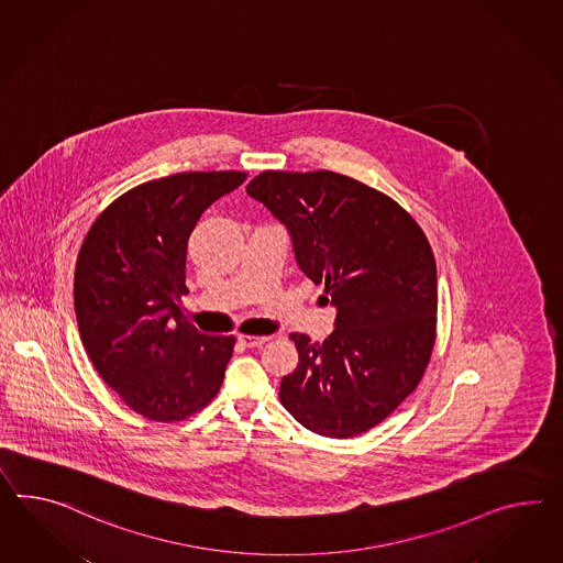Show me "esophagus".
Masks as SVG:
<instances>
[{"label":"esophagus","instance_id":"esophagus-1","mask_svg":"<svg viewBox=\"0 0 563 563\" xmlns=\"http://www.w3.org/2000/svg\"><path fill=\"white\" fill-rule=\"evenodd\" d=\"M236 339L245 346H261L269 341V336H255V334H239Z\"/></svg>","mask_w":563,"mask_h":563}]
</instances>
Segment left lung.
Here are the masks:
<instances>
[{
  "instance_id": "1",
  "label": "left lung",
  "mask_w": 563,
  "mask_h": 563,
  "mask_svg": "<svg viewBox=\"0 0 563 563\" xmlns=\"http://www.w3.org/2000/svg\"><path fill=\"white\" fill-rule=\"evenodd\" d=\"M286 224L298 267L336 308L322 343L291 332L300 363L279 400L308 431L349 439L388 418L424 374L437 332V265L417 220L334 172H263L246 186Z\"/></svg>"
}]
</instances>
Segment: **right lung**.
I'll list each match as a JSON object with an SVG mask.
<instances>
[{
  "mask_svg": "<svg viewBox=\"0 0 563 563\" xmlns=\"http://www.w3.org/2000/svg\"><path fill=\"white\" fill-rule=\"evenodd\" d=\"M241 172H189L141 184L110 203L75 265V317L101 379L141 417L174 422L212 402L234 336L198 331L179 310L188 239Z\"/></svg>",
  "mask_w": 563,
  "mask_h": 563,
  "instance_id": "1",
  "label": "right lung"
}]
</instances>
